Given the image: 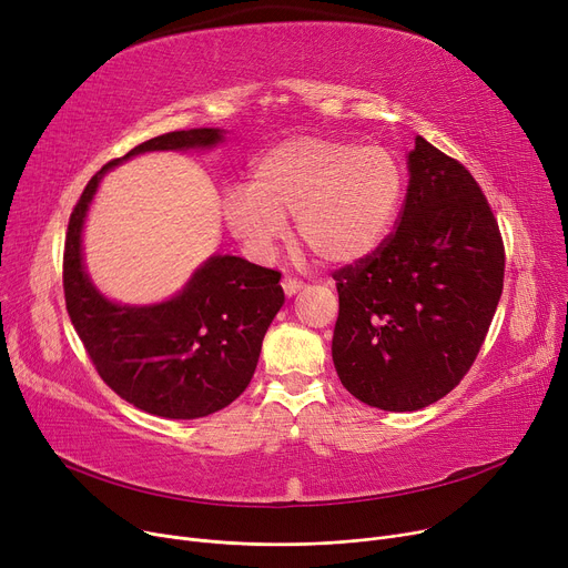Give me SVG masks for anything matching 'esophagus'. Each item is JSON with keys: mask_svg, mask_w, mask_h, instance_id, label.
Here are the masks:
<instances>
[{"mask_svg": "<svg viewBox=\"0 0 568 568\" xmlns=\"http://www.w3.org/2000/svg\"><path fill=\"white\" fill-rule=\"evenodd\" d=\"M281 285H283V292H285L287 296H292V294H296V292H300V290L304 287V281H296V278H292V276H285V278L281 281Z\"/></svg>", "mask_w": 568, "mask_h": 568, "instance_id": "obj_1", "label": "esophagus"}]
</instances>
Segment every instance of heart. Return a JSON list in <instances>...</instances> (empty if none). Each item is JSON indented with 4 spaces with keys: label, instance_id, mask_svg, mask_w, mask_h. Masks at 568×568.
Returning <instances> with one entry per match:
<instances>
[{
    "label": "heart",
    "instance_id": "heart-1",
    "mask_svg": "<svg viewBox=\"0 0 568 568\" xmlns=\"http://www.w3.org/2000/svg\"><path fill=\"white\" fill-rule=\"evenodd\" d=\"M403 197V170L384 146L302 135L264 152L248 186H230L221 212L253 257H268L294 216V236L320 260L349 264L389 234Z\"/></svg>",
    "mask_w": 568,
    "mask_h": 568
}]
</instances>
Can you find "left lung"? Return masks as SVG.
I'll return each instance as SVG.
<instances>
[{
	"instance_id": "left-lung-1",
	"label": "left lung",
	"mask_w": 568,
	"mask_h": 568,
	"mask_svg": "<svg viewBox=\"0 0 568 568\" xmlns=\"http://www.w3.org/2000/svg\"><path fill=\"white\" fill-rule=\"evenodd\" d=\"M392 234L332 274L334 366L371 407L414 412L460 384L504 287V242L471 172L416 135Z\"/></svg>"
}]
</instances>
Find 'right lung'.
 I'll use <instances>...</instances> for the list:
<instances>
[{
    "label": "right lung",
    "mask_w": 568,
    "mask_h": 568,
    "mask_svg": "<svg viewBox=\"0 0 568 568\" xmlns=\"http://www.w3.org/2000/svg\"><path fill=\"white\" fill-rule=\"evenodd\" d=\"M219 140V129L172 131L112 159L89 179L67 230V311L89 359L119 398L165 419H197L244 394L262 338L285 302L281 272L216 255L174 300L144 308L116 306L84 274L80 232L101 176L112 165L142 152L212 146Z\"/></svg>",
    "instance_id": "add662e5"
}]
</instances>
